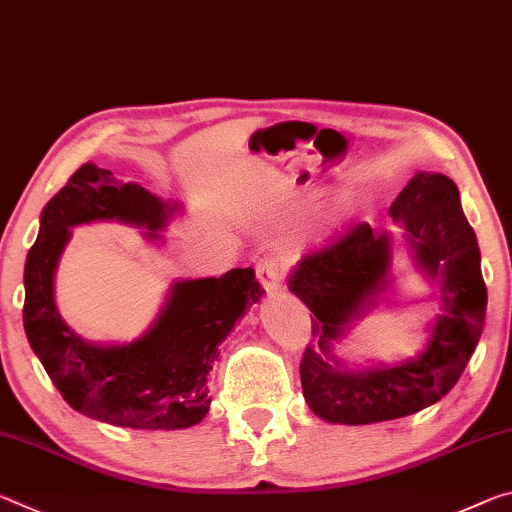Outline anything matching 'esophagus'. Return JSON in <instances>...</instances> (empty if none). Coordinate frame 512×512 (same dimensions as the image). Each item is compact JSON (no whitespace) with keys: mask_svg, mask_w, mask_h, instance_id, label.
Returning <instances> with one entry per match:
<instances>
[{"mask_svg":"<svg viewBox=\"0 0 512 512\" xmlns=\"http://www.w3.org/2000/svg\"><path fill=\"white\" fill-rule=\"evenodd\" d=\"M256 276H258V283H261L267 292L279 290L283 283V265L279 258L267 256V258H263V261H258Z\"/></svg>","mask_w":512,"mask_h":512,"instance_id":"34e87169","label":"esophagus"}]
</instances>
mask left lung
<instances>
[{
  "label": "left lung",
  "instance_id": "1",
  "mask_svg": "<svg viewBox=\"0 0 512 512\" xmlns=\"http://www.w3.org/2000/svg\"><path fill=\"white\" fill-rule=\"evenodd\" d=\"M390 215L406 229L417 267L440 286L442 315L415 358L356 372L340 367L331 340H340L388 288L392 236H376L363 222L301 258L288 288L311 308L320 340L317 349L306 347L299 376L308 406L326 422L358 426L420 413L454 388L479 345L488 290L479 242L460 208L456 183L445 174H415Z\"/></svg>",
  "mask_w": 512,
  "mask_h": 512
}]
</instances>
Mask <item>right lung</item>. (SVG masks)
I'll return each instance as SVG.
<instances>
[{
  "instance_id": "right-lung-1",
  "label": "right lung",
  "mask_w": 512,
  "mask_h": 512,
  "mask_svg": "<svg viewBox=\"0 0 512 512\" xmlns=\"http://www.w3.org/2000/svg\"><path fill=\"white\" fill-rule=\"evenodd\" d=\"M179 211L138 183L86 163L40 213L38 240L24 265V331L63 399L92 420L129 429L172 431L204 420L211 406L208 374L217 347L247 308L265 295L251 267L177 281L156 322L129 345H90L63 322L54 272L72 226L115 220L142 226L161 240Z\"/></svg>"
}]
</instances>
